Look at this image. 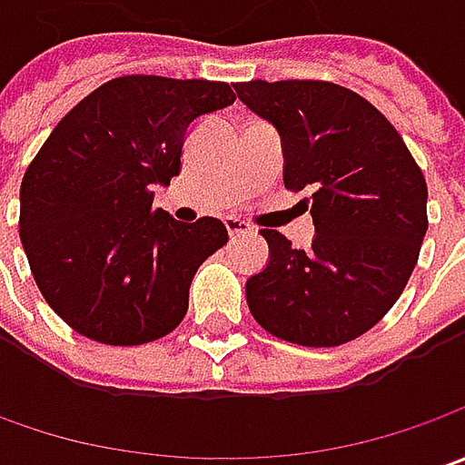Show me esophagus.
Segmentation results:
<instances>
[{"instance_id": "1", "label": "esophagus", "mask_w": 465, "mask_h": 465, "mask_svg": "<svg viewBox=\"0 0 465 465\" xmlns=\"http://www.w3.org/2000/svg\"><path fill=\"white\" fill-rule=\"evenodd\" d=\"M224 227H227V232H230V238L235 241V238H241V235H248L253 227L248 223H242V220H235V217H227L224 220Z\"/></svg>"}]
</instances>
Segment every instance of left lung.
I'll use <instances>...</instances> for the list:
<instances>
[{
  "label": "left lung",
  "mask_w": 465,
  "mask_h": 465,
  "mask_svg": "<svg viewBox=\"0 0 465 465\" xmlns=\"http://www.w3.org/2000/svg\"><path fill=\"white\" fill-rule=\"evenodd\" d=\"M238 98L279 132L284 186L312 188L311 251L261 230L269 263L245 282L261 329L300 347H339L401 297L427 232V183L391 121L321 80L241 82Z\"/></svg>",
  "instance_id": "1"
}]
</instances>
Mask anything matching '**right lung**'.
<instances>
[{
    "label": "right lung",
    "instance_id": "1",
    "mask_svg": "<svg viewBox=\"0 0 465 465\" xmlns=\"http://www.w3.org/2000/svg\"><path fill=\"white\" fill-rule=\"evenodd\" d=\"M232 103L227 82L116 77L80 100L33 157L20 241L41 295L77 333L136 347L183 321L191 279L227 242V227L173 220L153 206V188L178 175L188 126Z\"/></svg>",
    "mask_w": 465,
    "mask_h": 465
}]
</instances>
